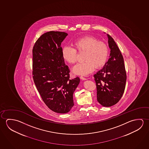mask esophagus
I'll return each mask as SVG.
<instances>
[{"mask_svg": "<svg viewBox=\"0 0 149 149\" xmlns=\"http://www.w3.org/2000/svg\"><path fill=\"white\" fill-rule=\"evenodd\" d=\"M80 79H81L83 80H86V79L85 77H83V76H80Z\"/></svg>", "mask_w": 149, "mask_h": 149, "instance_id": "34e87169", "label": "esophagus"}]
</instances>
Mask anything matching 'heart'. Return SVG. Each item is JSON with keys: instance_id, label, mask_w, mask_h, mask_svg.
<instances>
[{"instance_id": "1", "label": "heart", "mask_w": 149, "mask_h": 149, "mask_svg": "<svg viewBox=\"0 0 149 149\" xmlns=\"http://www.w3.org/2000/svg\"><path fill=\"white\" fill-rule=\"evenodd\" d=\"M73 45L75 49L65 46L62 49L63 58L68 64H74L77 61V50L79 53H85L84 61L74 66L73 73L85 76L91 73L95 67L100 68L106 64L109 55L108 47L106 43L98 41L94 37L85 36L75 40Z\"/></svg>"}]
</instances>
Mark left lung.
<instances>
[{
	"instance_id": "obj_1",
	"label": "left lung",
	"mask_w": 149,
	"mask_h": 149,
	"mask_svg": "<svg viewBox=\"0 0 149 149\" xmlns=\"http://www.w3.org/2000/svg\"><path fill=\"white\" fill-rule=\"evenodd\" d=\"M107 36L110 49L109 59L94 76L97 87V101L102 106L109 107L118 103L122 96L126 73L120 50L113 39L108 34Z\"/></svg>"
}]
</instances>
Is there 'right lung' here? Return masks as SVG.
<instances>
[{
  "mask_svg": "<svg viewBox=\"0 0 149 149\" xmlns=\"http://www.w3.org/2000/svg\"><path fill=\"white\" fill-rule=\"evenodd\" d=\"M68 35L51 31L41 36L33 50V81L43 101L49 109L66 113L74 105L73 94L80 83L77 77L69 79L65 64L61 43Z\"/></svg>",
  "mask_w": 149,
  "mask_h": 149,
  "instance_id": "obj_1",
  "label": "right lung"
}]
</instances>
